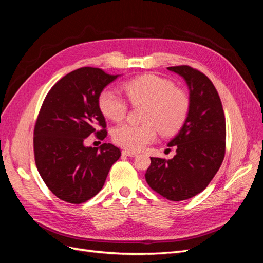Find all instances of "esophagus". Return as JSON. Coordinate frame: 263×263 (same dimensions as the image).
I'll use <instances>...</instances> for the list:
<instances>
[{
	"label": "esophagus",
	"instance_id": "esophagus-1",
	"mask_svg": "<svg viewBox=\"0 0 263 263\" xmlns=\"http://www.w3.org/2000/svg\"><path fill=\"white\" fill-rule=\"evenodd\" d=\"M123 156H127V157H136L137 154L134 153V151H129V150H123L122 151Z\"/></svg>",
	"mask_w": 263,
	"mask_h": 263
}]
</instances>
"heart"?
<instances>
[{
    "label": "heart",
    "mask_w": 263,
    "mask_h": 263,
    "mask_svg": "<svg viewBox=\"0 0 263 263\" xmlns=\"http://www.w3.org/2000/svg\"><path fill=\"white\" fill-rule=\"evenodd\" d=\"M132 104H146L142 124L125 123L113 130L116 145L129 151H139L153 142L158 134L169 136L178 133L190 113L189 94L178 89L169 79L157 74H144L124 84ZM99 107L103 115L119 122L125 118L128 104L113 89H106L99 97Z\"/></svg>",
    "instance_id": "obj_1"
}]
</instances>
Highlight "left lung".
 Wrapping results in <instances>:
<instances>
[{"label": "left lung", "mask_w": 263, "mask_h": 263, "mask_svg": "<svg viewBox=\"0 0 263 263\" xmlns=\"http://www.w3.org/2000/svg\"><path fill=\"white\" fill-rule=\"evenodd\" d=\"M168 70L185 80L190 113L168 144L176 148V156L169 160L151 157L145 177L157 193L179 202L201 193L220 168L225 157L226 121L219 95L208 77L189 66Z\"/></svg>", "instance_id": "8db88e82"}]
</instances>
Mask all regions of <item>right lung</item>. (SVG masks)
Returning a JSON list of instances; mask_svg holds the SVG:
<instances>
[{
    "label": "right lung",
    "instance_id": "add662e5",
    "mask_svg": "<svg viewBox=\"0 0 263 263\" xmlns=\"http://www.w3.org/2000/svg\"><path fill=\"white\" fill-rule=\"evenodd\" d=\"M117 77L99 68L77 69L61 78L44 100L34 129L35 162L46 185L62 201L81 204L97 195L121 157L112 144L100 149L84 146L91 134L106 137L99 97Z\"/></svg>",
    "mask_w": 263,
    "mask_h": 263
}]
</instances>
